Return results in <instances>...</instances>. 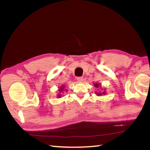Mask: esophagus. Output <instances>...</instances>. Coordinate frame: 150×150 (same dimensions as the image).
<instances>
[{"label":"esophagus","mask_w":150,"mask_h":150,"mask_svg":"<svg viewBox=\"0 0 150 150\" xmlns=\"http://www.w3.org/2000/svg\"><path fill=\"white\" fill-rule=\"evenodd\" d=\"M77 80L78 82H82V81H83V77H77Z\"/></svg>","instance_id":"obj_1"}]
</instances>
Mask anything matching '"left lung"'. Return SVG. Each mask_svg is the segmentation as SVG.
<instances>
[{"instance_id":"1","label":"left lung","mask_w":150,"mask_h":150,"mask_svg":"<svg viewBox=\"0 0 150 150\" xmlns=\"http://www.w3.org/2000/svg\"><path fill=\"white\" fill-rule=\"evenodd\" d=\"M100 85L101 84H99V83H95V87H96V88H98V87H100V88H101V91H100L99 92H95V93H96V95H97V96H102V95H106V91H105V89H102V88H101V87H100Z\"/></svg>"}]
</instances>
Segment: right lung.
<instances>
[{"mask_svg": "<svg viewBox=\"0 0 150 150\" xmlns=\"http://www.w3.org/2000/svg\"><path fill=\"white\" fill-rule=\"evenodd\" d=\"M64 88H65V86L64 85H62V86H61V87H59V89H58V91H59V93H58V95H57V97L58 98L62 97V96L63 95V94H62V93H63V91H65L64 90ZM67 91V90H65V91Z\"/></svg>", "mask_w": 150, "mask_h": 150, "instance_id": "right-lung-1", "label": "right lung"}]
</instances>
